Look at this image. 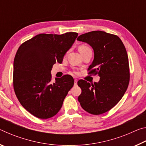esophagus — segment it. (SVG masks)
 <instances>
[{
    "mask_svg": "<svg viewBox=\"0 0 146 146\" xmlns=\"http://www.w3.org/2000/svg\"><path fill=\"white\" fill-rule=\"evenodd\" d=\"M77 82H78V80H76V79H75V82H74V84H75V86L77 85Z\"/></svg>",
    "mask_w": 146,
    "mask_h": 146,
    "instance_id": "obj_1",
    "label": "esophagus"
}]
</instances>
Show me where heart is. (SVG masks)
<instances>
[{
	"mask_svg": "<svg viewBox=\"0 0 146 146\" xmlns=\"http://www.w3.org/2000/svg\"><path fill=\"white\" fill-rule=\"evenodd\" d=\"M87 49H91V48L86 45H82L80 48H79V51H80V52L84 50H87Z\"/></svg>",
	"mask_w": 146,
	"mask_h": 146,
	"instance_id": "b5f03b06",
	"label": "heart"
}]
</instances>
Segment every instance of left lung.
Segmentation results:
<instances>
[{
    "mask_svg": "<svg viewBox=\"0 0 146 146\" xmlns=\"http://www.w3.org/2000/svg\"><path fill=\"white\" fill-rule=\"evenodd\" d=\"M77 40L90 45L94 59L89 74L98 75L100 80L94 84L78 81L82 90L78 100L86 111L101 115L110 111L121 100L129 82V67L126 49L118 36L102 31L81 35Z\"/></svg>",
    "mask_w": 146,
    "mask_h": 146,
    "instance_id": "left-lung-1",
    "label": "left lung"
}]
</instances>
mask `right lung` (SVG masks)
Wrapping results in <instances>:
<instances>
[{
	"label": "right lung",
	"instance_id": "right-lung-1",
	"mask_svg": "<svg viewBox=\"0 0 146 146\" xmlns=\"http://www.w3.org/2000/svg\"><path fill=\"white\" fill-rule=\"evenodd\" d=\"M78 33L39 34L22 44L13 62V88L21 105L38 118L55 116L60 110L73 78L66 75L51 81V71L61 63Z\"/></svg>",
	"mask_w": 146,
	"mask_h": 146
}]
</instances>
